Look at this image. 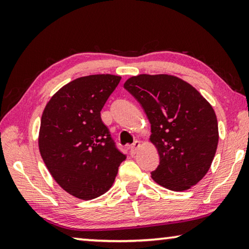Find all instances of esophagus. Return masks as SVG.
I'll return each mask as SVG.
<instances>
[{"label":"esophagus","instance_id":"esophagus-1","mask_svg":"<svg viewBox=\"0 0 249 249\" xmlns=\"http://www.w3.org/2000/svg\"><path fill=\"white\" fill-rule=\"evenodd\" d=\"M140 146H141V142H140V141H135V142H133V144H132V146L129 147V153H130V155H132V156L136 155L138 148H140Z\"/></svg>","mask_w":249,"mask_h":249}]
</instances>
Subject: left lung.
Returning <instances> with one entry per match:
<instances>
[{"label":"left lung","instance_id":"obj_1","mask_svg":"<svg viewBox=\"0 0 249 249\" xmlns=\"http://www.w3.org/2000/svg\"><path fill=\"white\" fill-rule=\"evenodd\" d=\"M124 88L149 120L150 142L159 154L151 178L172 191L196 184L209 171L217 148V120L211 104L174 75L140 74L129 78Z\"/></svg>","mask_w":249,"mask_h":249}]
</instances>
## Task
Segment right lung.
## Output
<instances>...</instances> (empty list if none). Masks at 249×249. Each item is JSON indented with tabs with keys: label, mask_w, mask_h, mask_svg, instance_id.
I'll list each match as a JSON object with an SVG mask.
<instances>
[{
	"label": "right lung",
	"mask_w": 249,
	"mask_h": 249,
	"mask_svg": "<svg viewBox=\"0 0 249 249\" xmlns=\"http://www.w3.org/2000/svg\"><path fill=\"white\" fill-rule=\"evenodd\" d=\"M120 81L113 74L75 79L50 99L41 116V158L56 182L79 199H95L107 192L126 159L101 120Z\"/></svg>",
	"instance_id": "obj_1"
}]
</instances>
